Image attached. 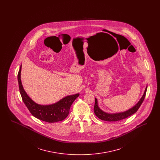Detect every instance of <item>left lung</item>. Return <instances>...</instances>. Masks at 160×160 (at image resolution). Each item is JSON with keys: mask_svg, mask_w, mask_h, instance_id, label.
I'll use <instances>...</instances> for the list:
<instances>
[{"mask_svg": "<svg viewBox=\"0 0 160 160\" xmlns=\"http://www.w3.org/2000/svg\"><path fill=\"white\" fill-rule=\"evenodd\" d=\"M147 91V86L145 89L144 93L141 98V99L139 100V101L137 102V104L132 108H131L129 110L121 112V113H108L104 112L102 110L99 106L98 104V101L97 99L95 98V106H94V113L95 115L102 121H108V122H116V121H119L122 120L123 119H125L128 118V116H130L131 115L135 113L139 107L142 105L143 100L145 99L146 93Z\"/></svg>", "mask_w": 160, "mask_h": 160, "instance_id": "obj_1", "label": "left lung"}]
</instances>
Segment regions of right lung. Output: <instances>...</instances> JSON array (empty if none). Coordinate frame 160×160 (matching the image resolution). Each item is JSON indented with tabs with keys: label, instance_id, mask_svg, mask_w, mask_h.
Instances as JSON below:
<instances>
[{
	"label": "right lung",
	"instance_id": "add662e5",
	"mask_svg": "<svg viewBox=\"0 0 160 160\" xmlns=\"http://www.w3.org/2000/svg\"><path fill=\"white\" fill-rule=\"evenodd\" d=\"M22 65L18 73V82L20 92L26 106L31 114L36 118L49 123L64 120L69 114V109L73 102L79 96V93L67 96L50 105H41L34 102L24 90L21 80Z\"/></svg>",
	"mask_w": 160,
	"mask_h": 160
}]
</instances>
